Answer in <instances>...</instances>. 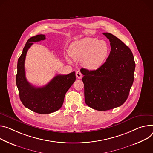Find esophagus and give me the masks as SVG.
<instances>
[{"label": "esophagus", "mask_w": 153, "mask_h": 153, "mask_svg": "<svg viewBox=\"0 0 153 153\" xmlns=\"http://www.w3.org/2000/svg\"><path fill=\"white\" fill-rule=\"evenodd\" d=\"M76 77H77L78 79H81V78L82 77V73H80V71H76Z\"/></svg>", "instance_id": "34e87169"}]
</instances>
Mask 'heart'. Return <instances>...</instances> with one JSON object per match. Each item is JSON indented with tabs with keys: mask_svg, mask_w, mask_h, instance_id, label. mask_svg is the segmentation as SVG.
I'll use <instances>...</instances> for the list:
<instances>
[{
	"mask_svg": "<svg viewBox=\"0 0 153 153\" xmlns=\"http://www.w3.org/2000/svg\"><path fill=\"white\" fill-rule=\"evenodd\" d=\"M109 48L104 41L85 38L75 41L69 49V54L74 60H82V65L89 70H96L104 62ZM68 61L70 59H67Z\"/></svg>",
	"mask_w": 153,
	"mask_h": 153,
	"instance_id": "1",
	"label": "heart"
}]
</instances>
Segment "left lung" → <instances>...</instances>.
I'll use <instances>...</instances> for the list:
<instances>
[{"label": "left lung", "mask_w": 153, "mask_h": 153, "mask_svg": "<svg viewBox=\"0 0 153 153\" xmlns=\"http://www.w3.org/2000/svg\"><path fill=\"white\" fill-rule=\"evenodd\" d=\"M111 51L105 62L96 70L82 68L84 95L90 107L105 111L120 107L126 101L134 82L135 63L132 51L114 35L103 33Z\"/></svg>", "instance_id": "left-lung-1"}]
</instances>
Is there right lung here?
I'll list each match as a JSON object with an SVG mask.
<instances>
[{
  "instance_id": "right-lung-1",
  "label": "right lung",
  "mask_w": 153,
  "mask_h": 153,
  "mask_svg": "<svg viewBox=\"0 0 153 153\" xmlns=\"http://www.w3.org/2000/svg\"><path fill=\"white\" fill-rule=\"evenodd\" d=\"M46 39L45 35H38L27 40L17 65L16 85L23 105L34 112L48 114L55 112L63 105L67 91L76 80L74 71L67 75H57L48 84L35 87L25 77L24 62L27 51L33 44Z\"/></svg>"
}]
</instances>
